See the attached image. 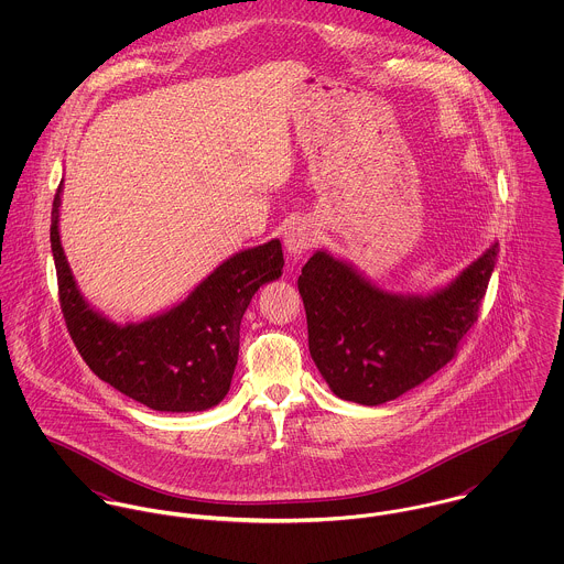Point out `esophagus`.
Instances as JSON below:
<instances>
[{
  "instance_id": "34e87169",
  "label": "esophagus",
  "mask_w": 564,
  "mask_h": 564,
  "mask_svg": "<svg viewBox=\"0 0 564 564\" xmlns=\"http://www.w3.org/2000/svg\"><path fill=\"white\" fill-rule=\"evenodd\" d=\"M313 242H315V226L306 219L293 221L284 230V247L293 260H297L304 251H308L313 247Z\"/></svg>"
}]
</instances>
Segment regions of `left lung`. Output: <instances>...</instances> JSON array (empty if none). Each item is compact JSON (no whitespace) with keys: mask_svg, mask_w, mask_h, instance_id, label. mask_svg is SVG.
I'll return each mask as SVG.
<instances>
[{"mask_svg":"<svg viewBox=\"0 0 564 564\" xmlns=\"http://www.w3.org/2000/svg\"><path fill=\"white\" fill-rule=\"evenodd\" d=\"M497 251L499 242H490L449 284L427 295H403L317 249L297 289L311 356L329 391L347 402L380 405L443 369L478 319Z\"/></svg>","mask_w":564,"mask_h":564,"instance_id":"8db88e82","label":"left lung"}]
</instances>
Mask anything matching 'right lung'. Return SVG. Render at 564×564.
Listing matches in <instances>:
<instances>
[{
	"mask_svg": "<svg viewBox=\"0 0 564 564\" xmlns=\"http://www.w3.org/2000/svg\"><path fill=\"white\" fill-rule=\"evenodd\" d=\"M63 182L50 241L61 308L90 371L119 393L159 412H202L221 402L239 360V329L253 293L282 275L278 239L242 249L206 275L180 304L143 322L115 323L82 295L61 242Z\"/></svg>",
	"mask_w": 564,
	"mask_h": 564,
	"instance_id": "obj_1",
	"label": "right lung"
}]
</instances>
